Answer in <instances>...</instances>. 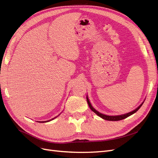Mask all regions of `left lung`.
Wrapping results in <instances>:
<instances>
[{
    "mask_svg": "<svg viewBox=\"0 0 158 158\" xmlns=\"http://www.w3.org/2000/svg\"><path fill=\"white\" fill-rule=\"evenodd\" d=\"M86 99H87V102H88V106H89V108L91 109V110H92V111H94L95 114H97L99 117H102V118L105 119V120L112 121H117L123 120V119L125 118H127V117H129V116H131V114H134L135 113H136V112L138 111V110L140 108V107L142 106L143 103H144V102H143L139 107H137L136 109H135V110H134V111H131V112H130V113H127V114H122V115H117V116H108V115H106V114H103L100 113L99 112H98V111H96V110H95V109L92 106V105L90 104L89 101V99H88V97L86 98Z\"/></svg>",
    "mask_w": 158,
    "mask_h": 158,
    "instance_id": "1",
    "label": "left lung"
}]
</instances>
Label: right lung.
<instances>
[{"label":"right lung","instance_id":"1","mask_svg":"<svg viewBox=\"0 0 158 158\" xmlns=\"http://www.w3.org/2000/svg\"><path fill=\"white\" fill-rule=\"evenodd\" d=\"M56 118V117H55V118H52L51 120H53V119H54V118ZM51 121V120H49V121ZM47 121H44V122H45V123H46V122H47ZM44 122L43 121V123H44ZM41 123H42V122H41Z\"/></svg>","mask_w":158,"mask_h":158}]
</instances>
